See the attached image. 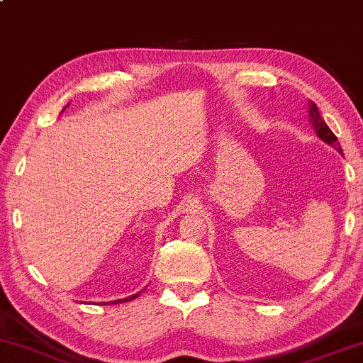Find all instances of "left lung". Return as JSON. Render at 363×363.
Instances as JSON below:
<instances>
[{"label":"left lung","mask_w":363,"mask_h":363,"mask_svg":"<svg viewBox=\"0 0 363 363\" xmlns=\"http://www.w3.org/2000/svg\"><path fill=\"white\" fill-rule=\"evenodd\" d=\"M309 121H311L312 128H314L315 135H318V138L323 140L324 143L329 145V147L338 150L341 155H343V150H341V145H340L338 138H336L335 133H333L331 129H329L328 124L324 123V119L320 118L318 106H315V104L312 102V101L309 102Z\"/></svg>","instance_id":"1"}]
</instances>
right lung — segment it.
<instances>
[{"mask_svg": "<svg viewBox=\"0 0 363 363\" xmlns=\"http://www.w3.org/2000/svg\"><path fill=\"white\" fill-rule=\"evenodd\" d=\"M66 107H68V106H66ZM66 107H65V109H66ZM65 109H62V111H65ZM140 294H141V291H140ZM140 294H135V295H129V297H126V298H121V301H114V302H111V303H121V302H129V301H133V298H136V297H138V295Z\"/></svg>", "mask_w": 363, "mask_h": 363, "instance_id": "right-lung-1", "label": "right lung"}]
</instances>
